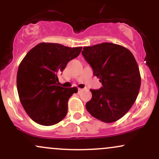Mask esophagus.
<instances>
[{
    "label": "esophagus",
    "mask_w": 159,
    "mask_h": 159,
    "mask_svg": "<svg viewBox=\"0 0 159 159\" xmlns=\"http://www.w3.org/2000/svg\"><path fill=\"white\" fill-rule=\"evenodd\" d=\"M81 90H83V89H81V88H78V92H81Z\"/></svg>",
    "instance_id": "1"
}]
</instances>
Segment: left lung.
I'll return each mask as SVG.
<instances>
[{"mask_svg":"<svg viewBox=\"0 0 159 159\" xmlns=\"http://www.w3.org/2000/svg\"><path fill=\"white\" fill-rule=\"evenodd\" d=\"M82 55L102 84L90 90L92 98L86 108L96 119L114 123L130 110L138 97L141 78L135 58L128 48L111 43L84 47Z\"/></svg>","mask_w":159,"mask_h":159,"instance_id":"1","label":"left lung"}]
</instances>
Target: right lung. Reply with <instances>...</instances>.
<instances>
[{
  "instance_id": "right-lung-1",
  "label": "right lung",
  "mask_w": 159,
  "mask_h": 159,
  "mask_svg": "<svg viewBox=\"0 0 159 159\" xmlns=\"http://www.w3.org/2000/svg\"><path fill=\"white\" fill-rule=\"evenodd\" d=\"M81 49L41 43L29 51L20 63L16 78L19 99L36 123L52 125L66 116L69 98L78 89L58 85V75L79 55Z\"/></svg>"
}]
</instances>
